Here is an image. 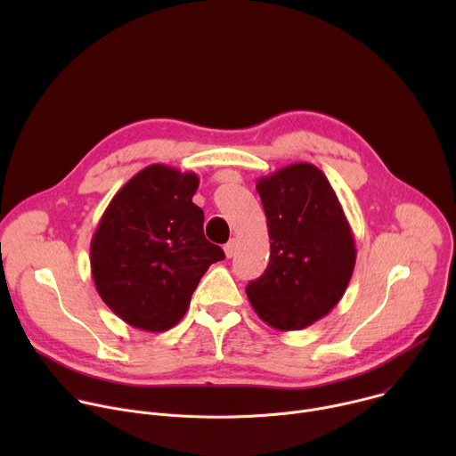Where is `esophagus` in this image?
I'll use <instances>...</instances> for the list:
<instances>
[{
    "instance_id": "esophagus-1",
    "label": "esophagus",
    "mask_w": 456,
    "mask_h": 456,
    "mask_svg": "<svg viewBox=\"0 0 456 456\" xmlns=\"http://www.w3.org/2000/svg\"><path fill=\"white\" fill-rule=\"evenodd\" d=\"M236 248H238V241L232 238L225 247H224V250H225V256L227 257H232L234 254H236Z\"/></svg>"
}]
</instances>
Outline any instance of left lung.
Returning <instances> with one entry per match:
<instances>
[{
    "label": "left lung",
    "instance_id": "8db88e82",
    "mask_svg": "<svg viewBox=\"0 0 456 456\" xmlns=\"http://www.w3.org/2000/svg\"><path fill=\"white\" fill-rule=\"evenodd\" d=\"M267 216L271 257L245 292L259 319L276 330H301L343 297L355 267V241L324 173L290 164L256 183Z\"/></svg>",
    "mask_w": 456,
    "mask_h": 456
}]
</instances>
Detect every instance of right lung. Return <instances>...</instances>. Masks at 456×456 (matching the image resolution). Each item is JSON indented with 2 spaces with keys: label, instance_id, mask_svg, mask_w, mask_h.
<instances>
[{
  "label": "right lung",
  "instance_id": "add662e5",
  "mask_svg": "<svg viewBox=\"0 0 456 456\" xmlns=\"http://www.w3.org/2000/svg\"><path fill=\"white\" fill-rule=\"evenodd\" d=\"M199 176L151 164L106 208L90 245L101 299L127 324L164 332L183 317L206 271L225 257L192 204Z\"/></svg>",
  "mask_w": 456,
  "mask_h": 456
}]
</instances>
